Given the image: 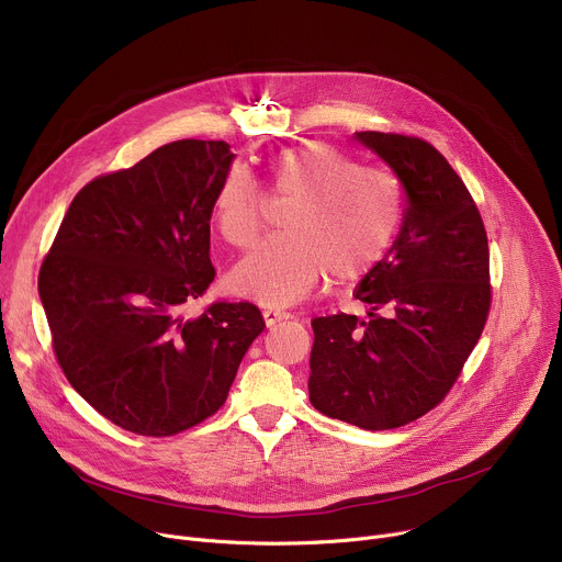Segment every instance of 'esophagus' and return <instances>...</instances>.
Instances as JSON below:
<instances>
[{"mask_svg": "<svg viewBox=\"0 0 562 562\" xmlns=\"http://www.w3.org/2000/svg\"><path fill=\"white\" fill-rule=\"evenodd\" d=\"M263 317L268 324H277V322H283V319H290L292 313L283 311V308H266L263 311Z\"/></svg>", "mask_w": 562, "mask_h": 562, "instance_id": "1", "label": "esophagus"}]
</instances>
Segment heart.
<instances>
[{"label": "heart", "instance_id": "1", "mask_svg": "<svg viewBox=\"0 0 562 562\" xmlns=\"http://www.w3.org/2000/svg\"><path fill=\"white\" fill-rule=\"evenodd\" d=\"M274 193L292 198L283 234L258 245L232 272V285L270 306L330 283L364 277L392 245L403 213V189L390 168L358 164L326 142L281 150L272 161ZM266 191L243 166H232L213 198V218L236 247L263 229Z\"/></svg>", "mask_w": 562, "mask_h": 562}]
</instances>
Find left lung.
Masks as SVG:
<instances>
[{"label": "left lung", "mask_w": 562, "mask_h": 562, "mask_svg": "<svg viewBox=\"0 0 562 562\" xmlns=\"http://www.w3.org/2000/svg\"><path fill=\"white\" fill-rule=\"evenodd\" d=\"M405 191L403 225L360 281L369 319H313L315 409L362 429H394L435 409L457 382L491 311L488 238L448 159L423 139L356 133Z\"/></svg>", "instance_id": "1"}]
</instances>
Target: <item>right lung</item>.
<instances>
[{
    "label": "right lung",
    "instance_id": "1",
    "mask_svg": "<svg viewBox=\"0 0 562 562\" xmlns=\"http://www.w3.org/2000/svg\"><path fill=\"white\" fill-rule=\"evenodd\" d=\"M225 142L182 139L85 184L45 256L37 290L56 360L114 425L172 437L227 401L263 333L249 301L184 311L211 285V213L234 161Z\"/></svg>",
    "mask_w": 562,
    "mask_h": 562
}]
</instances>
